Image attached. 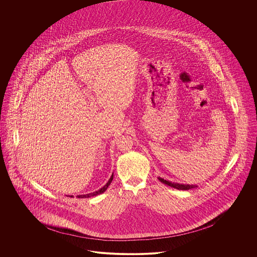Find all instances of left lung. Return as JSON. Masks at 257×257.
<instances>
[{
	"label": "left lung",
	"mask_w": 257,
	"mask_h": 257,
	"mask_svg": "<svg viewBox=\"0 0 257 257\" xmlns=\"http://www.w3.org/2000/svg\"><path fill=\"white\" fill-rule=\"evenodd\" d=\"M159 180L162 182V183L166 184V185H168V186H171L172 188H174V189H177V190H190V189H192V188H196V186L195 185H184V184H178V183H171L170 181H167V180H164L163 178H160Z\"/></svg>",
	"instance_id": "obj_1"
}]
</instances>
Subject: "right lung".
I'll return each mask as SVG.
<instances>
[{"mask_svg": "<svg viewBox=\"0 0 257 257\" xmlns=\"http://www.w3.org/2000/svg\"><path fill=\"white\" fill-rule=\"evenodd\" d=\"M112 178H113V175H111L110 176V179H109V181H108V183L106 184L103 188H101L100 190H98L96 192H93V193H91V194H87V195H81V196H77L78 198H86V197H90V196H97V195H100V194H102V193H104L106 190H107V188L110 186V182L112 181Z\"/></svg>", "mask_w": 257, "mask_h": 257, "instance_id": "right-lung-1", "label": "right lung"}]
</instances>
